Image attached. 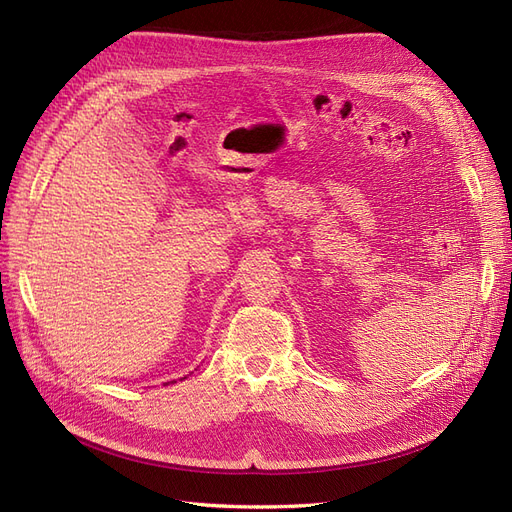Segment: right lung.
Wrapping results in <instances>:
<instances>
[{"label":"right lung","mask_w":512,"mask_h":512,"mask_svg":"<svg viewBox=\"0 0 512 512\" xmlns=\"http://www.w3.org/2000/svg\"><path fill=\"white\" fill-rule=\"evenodd\" d=\"M173 382H175V380H173Z\"/></svg>","instance_id":"obj_1"}]
</instances>
